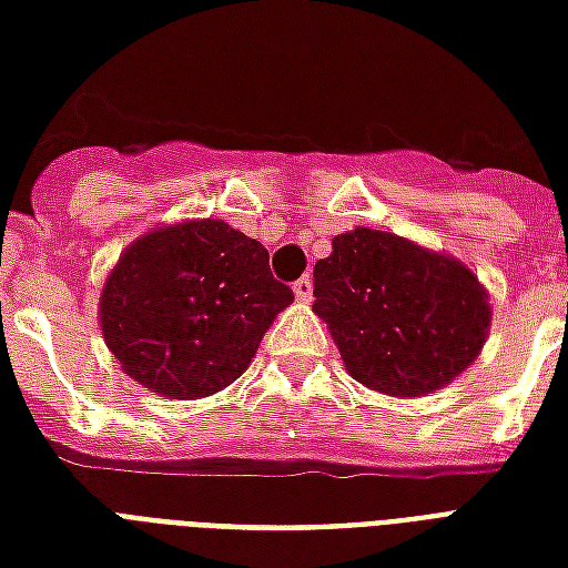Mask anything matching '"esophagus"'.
I'll return each instance as SVG.
<instances>
[{
	"instance_id": "obj_1",
	"label": "esophagus",
	"mask_w": 568,
	"mask_h": 568,
	"mask_svg": "<svg viewBox=\"0 0 568 568\" xmlns=\"http://www.w3.org/2000/svg\"><path fill=\"white\" fill-rule=\"evenodd\" d=\"M292 288H295L297 301H310V297H313V276H310V273H304V276H301V280L292 285Z\"/></svg>"
}]
</instances>
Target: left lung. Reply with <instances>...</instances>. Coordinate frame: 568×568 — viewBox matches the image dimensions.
Segmentation results:
<instances>
[{"label":"left lung","mask_w":568,"mask_h":568,"mask_svg":"<svg viewBox=\"0 0 568 568\" xmlns=\"http://www.w3.org/2000/svg\"><path fill=\"white\" fill-rule=\"evenodd\" d=\"M331 246L313 267V310L352 379L390 397H422L478 358L490 304L466 264L390 231H346Z\"/></svg>","instance_id":"1"}]
</instances>
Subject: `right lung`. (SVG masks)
<instances>
[{
  "label": "right lung",
  "mask_w": 568,
  "mask_h": 568,
  "mask_svg": "<svg viewBox=\"0 0 568 568\" xmlns=\"http://www.w3.org/2000/svg\"><path fill=\"white\" fill-rule=\"evenodd\" d=\"M262 243L222 220L146 231L102 288V334L138 385L199 400L241 376L276 313L295 301Z\"/></svg>",
  "instance_id": "obj_1"
}]
</instances>
